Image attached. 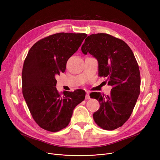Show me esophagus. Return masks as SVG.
I'll use <instances>...</instances> for the list:
<instances>
[{
	"label": "esophagus",
	"mask_w": 160,
	"mask_h": 160,
	"mask_svg": "<svg viewBox=\"0 0 160 160\" xmlns=\"http://www.w3.org/2000/svg\"><path fill=\"white\" fill-rule=\"evenodd\" d=\"M89 98H90L89 94V93H87V94H86V100H88V99H89Z\"/></svg>",
	"instance_id": "34e87169"
}]
</instances>
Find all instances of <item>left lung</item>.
Returning <instances> with one entry per match:
<instances>
[{
	"mask_svg": "<svg viewBox=\"0 0 160 160\" xmlns=\"http://www.w3.org/2000/svg\"><path fill=\"white\" fill-rule=\"evenodd\" d=\"M81 50L83 54L89 53L97 59L98 76L106 77V82L112 86L110 95L99 92L90 94L100 106L93 113L94 121L104 130H115L129 119L140 93V72L136 58L124 41L103 33L88 36Z\"/></svg>",
	"mask_w": 160,
	"mask_h": 160,
	"instance_id": "1",
	"label": "left lung"
}]
</instances>
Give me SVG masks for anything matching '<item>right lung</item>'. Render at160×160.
<instances>
[{
	"mask_svg": "<svg viewBox=\"0 0 160 160\" xmlns=\"http://www.w3.org/2000/svg\"><path fill=\"white\" fill-rule=\"evenodd\" d=\"M86 33H58L33 45L22 71V94L33 119L39 127L56 132L69 124L74 108L85 99L86 92L56 89V76L64 72L69 58L77 51Z\"/></svg>",
	"mask_w": 160,
	"mask_h": 160,
	"instance_id": "right-lung-1",
	"label": "right lung"
}]
</instances>
